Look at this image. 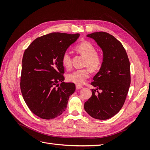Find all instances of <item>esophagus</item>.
<instances>
[{"instance_id": "esophagus-1", "label": "esophagus", "mask_w": 150, "mask_h": 150, "mask_svg": "<svg viewBox=\"0 0 150 150\" xmlns=\"http://www.w3.org/2000/svg\"><path fill=\"white\" fill-rule=\"evenodd\" d=\"M76 89H80L83 88V86H81V85H79V84H76Z\"/></svg>"}]
</instances>
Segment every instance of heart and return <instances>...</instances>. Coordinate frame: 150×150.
<instances>
[{"instance_id": "obj_1", "label": "heart", "mask_w": 150, "mask_h": 150, "mask_svg": "<svg viewBox=\"0 0 150 150\" xmlns=\"http://www.w3.org/2000/svg\"><path fill=\"white\" fill-rule=\"evenodd\" d=\"M81 54L86 57L85 65L89 66L93 71L99 69L103 63V57L96 53V48L93 44L88 41H83L76 47ZM62 64L64 67L69 69L72 65L70 53L66 51L62 56ZM90 74L88 68L77 69L67 74V79L70 82L77 84H83Z\"/></svg>"}]
</instances>
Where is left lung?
Wrapping results in <instances>:
<instances>
[{
	"label": "left lung",
	"instance_id": "obj_1",
	"mask_svg": "<svg viewBox=\"0 0 150 150\" xmlns=\"http://www.w3.org/2000/svg\"><path fill=\"white\" fill-rule=\"evenodd\" d=\"M87 37L101 49L103 63L91 83L96 89H91L92 96L84 107L93 118L105 120L116 115L125 103L131 83L130 64L125 48L113 35L99 32ZM98 89L102 91L97 94Z\"/></svg>",
	"mask_w": 150,
	"mask_h": 150
}]
</instances>
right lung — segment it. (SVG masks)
Here are the masks:
<instances>
[{
	"label": "right lung",
	"mask_w": 150,
	"mask_h": 150,
	"mask_svg": "<svg viewBox=\"0 0 150 150\" xmlns=\"http://www.w3.org/2000/svg\"><path fill=\"white\" fill-rule=\"evenodd\" d=\"M79 35L61 33L44 35L35 39L24 53L21 93L30 110L40 118L51 120L60 116L74 92V83L63 82L62 56Z\"/></svg>",
	"instance_id": "obj_1"
}]
</instances>
